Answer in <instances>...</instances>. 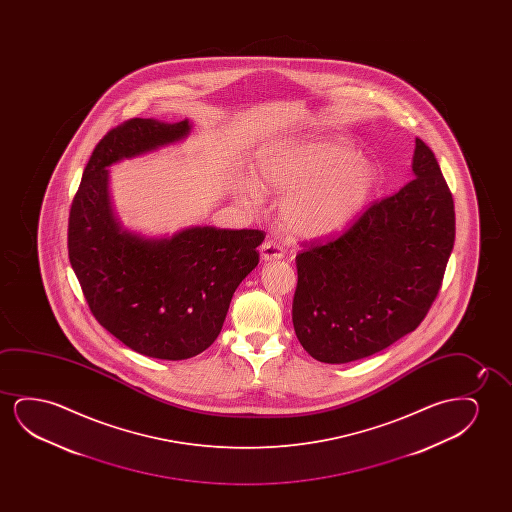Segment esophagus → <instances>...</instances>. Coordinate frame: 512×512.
Wrapping results in <instances>:
<instances>
[{
	"label": "esophagus",
	"instance_id": "obj_1",
	"mask_svg": "<svg viewBox=\"0 0 512 512\" xmlns=\"http://www.w3.org/2000/svg\"><path fill=\"white\" fill-rule=\"evenodd\" d=\"M260 257H262V260H266V262L283 259V248L273 243V241H264L262 246H260Z\"/></svg>",
	"mask_w": 512,
	"mask_h": 512
}]
</instances>
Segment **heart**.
<instances>
[{"label":"heart","mask_w":512,"mask_h":512,"mask_svg":"<svg viewBox=\"0 0 512 512\" xmlns=\"http://www.w3.org/2000/svg\"><path fill=\"white\" fill-rule=\"evenodd\" d=\"M255 180L239 185L245 204H259L260 192L281 194L278 220L299 239L334 236L364 208L376 169L341 141H288L262 148Z\"/></svg>","instance_id":"b5f03b06"}]
</instances>
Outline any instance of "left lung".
I'll list each match as a JSON object with an SVG mask.
<instances>
[{
	"mask_svg": "<svg viewBox=\"0 0 512 512\" xmlns=\"http://www.w3.org/2000/svg\"><path fill=\"white\" fill-rule=\"evenodd\" d=\"M413 176L339 238L295 257L292 322L316 360L348 364L385 350L423 322L439 294L455 243V204L420 138Z\"/></svg>",
	"mask_w": 512,
	"mask_h": 512,
	"instance_id": "1",
	"label": "left lung"
}]
</instances>
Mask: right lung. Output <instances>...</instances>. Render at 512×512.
Returning <instances> with one entry per match:
<instances>
[{
  "label": "right lung",
  "mask_w": 512,
  "mask_h": 512,
  "mask_svg": "<svg viewBox=\"0 0 512 512\" xmlns=\"http://www.w3.org/2000/svg\"><path fill=\"white\" fill-rule=\"evenodd\" d=\"M189 120L131 119L99 141L73 197L68 255L91 313L147 357L185 360L217 339L232 295L259 264L255 229L189 227L171 238L122 229L108 194V166L189 134Z\"/></svg>",
  "instance_id": "1"
}]
</instances>
